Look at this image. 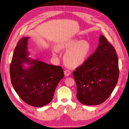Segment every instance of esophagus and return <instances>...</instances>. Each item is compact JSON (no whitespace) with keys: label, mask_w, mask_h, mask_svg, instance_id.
<instances>
[{"label":"esophagus","mask_w":129,"mask_h":129,"mask_svg":"<svg viewBox=\"0 0 129 129\" xmlns=\"http://www.w3.org/2000/svg\"><path fill=\"white\" fill-rule=\"evenodd\" d=\"M64 74L66 76H70V75L71 74V71L70 70H66L64 71Z\"/></svg>","instance_id":"esophagus-1"}]
</instances>
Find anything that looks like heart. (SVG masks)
I'll list each match as a JSON object with an SVG mask.
<instances>
[{
  "instance_id": "heart-1",
  "label": "heart",
  "mask_w": 129,
  "mask_h": 129,
  "mask_svg": "<svg viewBox=\"0 0 129 129\" xmlns=\"http://www.w3.org/2000/svg\"><path fill=\"white\" fill-rule=\"evenodd\" d=\"M58 49L68 50L64 55L65 62L70 67H76L83 64L89 56L90 45L86 40H70L59 44Z\"/></svg>"
}]
</instances>
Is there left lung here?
<instances>
[{"instance_id": "obj_1", "label": "left lung", "mask_w": 129, "mask_h": 129, "mask_svg": "<svg viewBox=\"0 0 129 129\" xmlns=\"http://www.w3.org/2000/svg\"><path fill=\"white\" fill-rule=\"evenodd\" d=\"M119 75L116 50L105 37L100 35L96 51L73 72L77 99L85 105L103 103L116 87Z\"/></svg>"}]
</instances>
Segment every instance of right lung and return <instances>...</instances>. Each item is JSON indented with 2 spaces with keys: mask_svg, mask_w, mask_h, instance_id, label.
<instances>
[{
  "mask_svg": "<svg viewBox=\"0 0 129 129\" xmlns=\"http://www.w3.org/2000/svg\"><path fill=\"white\" fill-rule=\"evenodd\" d=\"M28 39L23 37L20 39L15 47L10 66L11 82L24 103L41 107L52 101L57 84L64 77V71L60 66L27 57ZM24 62L33 66L24 69Z\"/></svg>",
  "mask_w": 129,
  "mask_h": 129,
  "instance_id": "right-lung-1",
  "label": "right lung"
}]
</instances>
